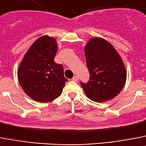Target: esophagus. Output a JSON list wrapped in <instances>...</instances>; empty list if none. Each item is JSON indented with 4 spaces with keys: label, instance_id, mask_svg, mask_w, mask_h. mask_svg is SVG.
<instances>
[{
    "label": "esophagus",
    "instance_id": "34e87169",
    "mask_svg": "<svg viewBox=\"0 0 146 146\" xmlns=\"http://www.w3.org/2000/svg\"><path fill=\"white\" fill-rule=\"evenodd\" d=\"M72 80L74 81V82H78V77L77 76H74L73 77V78H72Z\"/></svg>",
    "mask_w": 146,
    "mask_h": 146
}]
</instances>
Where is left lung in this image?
I'll return each mask as SVG.
<instances>
[{
  "instance_id": "left-lung-1",
  "label": "left lung",
  "mask_w": 146,
  "mask_h": 146,
  "mask_svg": "<svg viewBox=\"0 0 146 146\" xmlns=\"http://www.w3.org/2000/svg\"><path fill=\"white\" fill-rule=\"evenodd\" d=\"M90 73L87 83L81 82L86 96L96 102L112 99L120 93L126 79L122 59L114 47L101 38L91 39L84 48Z\"/></svg>"
}]
</instances>
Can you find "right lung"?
<instances>
[{
    "label": "right lung",
    "instance_id": "right-lung-1",
    "mask_svg": "<svg viewBox=\"0 0 146 146\" xmlns=\"http://www.w3.org/2000/svg\"><path fill=\"white\" fill-rule=\"evenodd\" d=\"M55 39L42 36L27 51L19 67V82L26 94L39 102H50L59 97L68 79L62 64L54 62L57 52Z\"/></svg>",
    "mask_w": 146,
    "mask_h": 146
}]
</instances>
